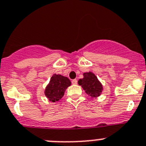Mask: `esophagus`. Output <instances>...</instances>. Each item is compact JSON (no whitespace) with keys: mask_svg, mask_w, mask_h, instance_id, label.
I'll list each match as a JSON object with an SVG mask.
<instances>
[{"mask_svg":"<svg viewBox=\"0 0 146 146\" xmlns=\"http://www.w3.org/2000/svg\"><path fill=\"white\" fill-rule=\"evenodd\" d=\"M72 84H77V80H76V79H73V80L72 81Z\"/></svg>","mask_w":146,"mask_h":146,"instance_id":"obj_1","label":"esophagus"}]
</instances>
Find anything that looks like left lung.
<instances>
[{"label": "left lung", "instance_id": "8db88e82", "mask_svg": "<svg viewBox=\"0 0 146 146\" xmlns=\"http://www.w3.org/2000/svg\"><path fill=\"white\" fill-rule=\"evenodd\" d=\"M84 77L78 81L79 85L82 86L86 94L92 98L99 96L103 90V86L94 73L86 72L83 74Z\"/></svg>", "mask_w": 146, "mask_h": 146}]
</instances>
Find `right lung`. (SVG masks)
Listing matches in <instances>:
<instances>
[{"label":"right lung","instance_id":"1","mask_svg":"<svg viewBox=\"0 0 146 146\" xmlns=\"http://www.w3.org/2000/svg\"><path fill=\"white\" fill-rule=\"evenodd\" d=\"M71 84L70 79L66 76L54 74L50 79V83L46 86L44 95L50 102H57L62 98L64 92Z\"/></svg>","mask_w":146,"mask_h":146}]
</instances>
